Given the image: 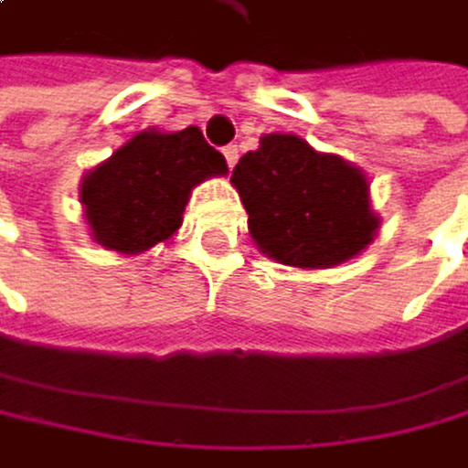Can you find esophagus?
<instances>
[{
  "label": "esophagus",
  "instance_id": "obj_1",
  "mask_svg": "<svg viewBox=\"0 0 468 468\" xmlns=\"http://www.w3.org/2000/svg\"><path fill=\"white\" fill-rule=\"evenodd\" d=\"M224 157H227V166L232 169V166L239 164V146H227L224 149Z\"/></svg>",
  "mask_w": 468,
  "mask_h": 468
}]
</instances>
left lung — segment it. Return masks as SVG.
Here are the masks:
<instances>
[{
  "instance_id": "1",
  "label": "left lung",
  "mask_w": 468,
  "mask_h": 468,
  "mask_svg": "<svg viewBox=\"0 0 468 468\" xmlns=\"http://www.w3.org/2000/svg\"><path fill=\"white\" fill-rule=\"evenodd\" d=\"M229 181L256 247L287 267H336L359 256L379 229L366 172L296 134H264Z\"/></svg>"
}]
</instances>
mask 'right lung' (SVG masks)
<instances>
[{
	"mask_svg": "<svg viewBox=\"0 0 468 468\" xmlns=\"http://www.w3.org/2000/svg\"><path fill=\"white\" fill-rule=\"evenodd\" d=\"M215 175H227V161L201 129H146L86 172L82 215L97 244L137 256L175 236L192 189Z\"/></svg>",
	"mask_w": 468,
	"mask_h": 468,
	"instance_id": "right-lung-1",
	"label": "right lung"
}]
</instances>
